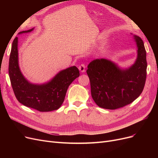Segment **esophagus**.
Listing matches in <instances>:
<instances>
[{"label":"esophagus","instance_id":"1","mask_svg":"<svg viewBox=\"0 0 158 158\" xmlns=\"http://www.w3.org/2000/svg\"><path fill=\"white\" fill-rule=\"evenodd\" d=\"M78 69H79V70L81 72V73H84V72H85V64H80V65L79 66Z\"/></svg>","mask_w":158,"mask_h":158}]
</instances>
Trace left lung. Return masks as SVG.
I'll use <instances>...</instances> for the list:
<instances>
[{
	"label": "left lung",
	"instance_id": "left-lung-1",
	"mask_svg": "<svg viewBox=\"0 0 158 158\" xmlns=\"http://www.w3.org/2000/svg\"><path fill=\"white\" fill-rule=\"evenodd\" d=\"M138 47L137 58L131 67L121 69L112 61L92 60L86 73L90 81L91 94L100 107L116 109L131 103L142 92L146 79V51L140 37L134 35Z\"/></svg>",
	"mask_w": 158,
	"mask_h": 158
}]
</instances>
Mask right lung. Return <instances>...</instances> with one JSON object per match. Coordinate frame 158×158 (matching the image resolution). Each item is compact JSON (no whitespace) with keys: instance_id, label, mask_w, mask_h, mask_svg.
I'll use <instances>...</instances> for the list:
<instances>
[{"instance_id":"add662e5","label":"right lung","mask_w":158,"mask_h":158,"mask_svg":"<svg viewBox=\"0 0 158 158\" xmlns=\"http://www.w3.org/2000/svg\"><path fill=\"white\" fill-rule=\"evenodd\" d=\"M33 30V28L22 31L19 34L30 32ZM8 74L18 101L23 106L41 112L51 111L60 108L64 102L69 86L80 76L78 68L73 66L60 71L47 83L35 84L28 82L19 67L17 37L12 42Z\"/></svg>"}]
</instances>
